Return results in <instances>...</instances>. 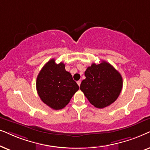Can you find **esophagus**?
Wrapping results in <instances>:
<instances>
[{
    "mask_svg": "<svg viewBox=\"0 0 150 150\" xmlns=\"http://www.w3.org/2000/svg\"><path fill=\"white\" fill-rule=\"evenodd\" d=\"M77 84H78V86H80V84H81V81H77Z\"/></svg>",
    "mask_w": 150,
    "mask_h": 150,
    "instance_id": "34e87169",
    "label": "esophagus"
}]
</instances>
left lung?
Instances as JSON below:
<instances>
[{"mask_svg":"<svg viewBox=\"0 0 150 150\" xmlns=\"http://www.w3.org/2000/svg\"><path fill=\"white\" fill-rule=\"evenodd\" d=\"M86 79L80 89L88 100L97 108H103L115 102L123 87L121 74L110 64L102 61L93 63L85 71Z\"/></svg>","mask_w":150,"mask_h":150,"instance_id":"left-lung-1","label":"left lung"}]
</instances>
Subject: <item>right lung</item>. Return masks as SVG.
<instances>
[{
    "label": "right lung",
    "instance_id": "add662e5",
    "mask_svg": "<svg viewBox=\"0 0 150 150\" xmlns=\"http://www.w3.org/2000/svg\"><path fill=\"white\" fill-rule=\"evenodd\" d=\"M36 89L41 100L57 110L70 102L79 90V86L73 80L71 74L65 70L64 64H56L54 59H51L38 75Z\"/></svg>",
    "mask_w": 150,
    "mask_h": 150
}]
</instances>
